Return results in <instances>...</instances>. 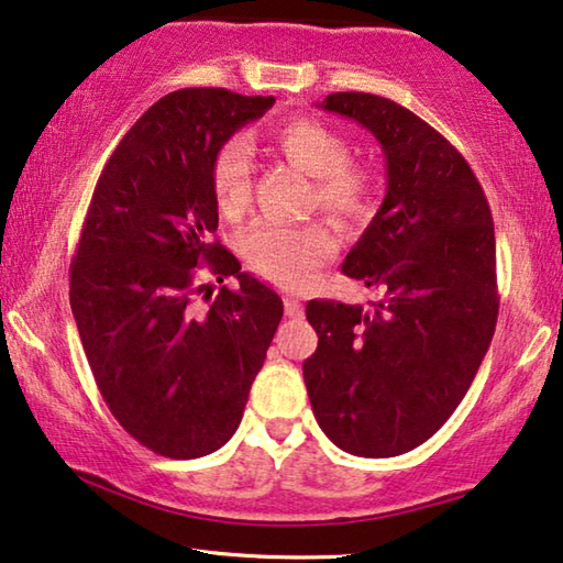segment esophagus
Masks as SVG:
<instances>
[{"label":"esophagus","instance_id":"obj_1","mask_svg":"<svg viewBox=\"0 0 563 563\" xmlns=\"http://www.w3.org/2000/svg\"><path fill=\"white\" fill-rule=\"evenodd\" d=\"M302 313V302L292 296H285V316L298 318Z\"/></svg>","mask_w":563,"mask_h":563}]
</instances>
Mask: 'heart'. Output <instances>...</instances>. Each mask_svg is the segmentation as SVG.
<instances>
[{
	"instance_id": "1",
	"label": "heart",
	"mask_w": 563,
	"mask_h": 563,
	"mask_svg": "<svg viewBox=\"0 0 563 563\" xmlns=\"http://www.w3.org/2000/svg\"><path fill=\"white\" fill-rule=\"evenodd\" d=\"M271 145L292 167L313 177V202L338 225L361 230L376 218V169L351 159V142L313 118H290L271 132ZM212 198L228 220H240L253 200V157L240 137L222 142L210 165ZM338 240L325 222L257 220L240 240L250 271L280 288H302L335 255Z\"/></svg>"
}]
</instances>
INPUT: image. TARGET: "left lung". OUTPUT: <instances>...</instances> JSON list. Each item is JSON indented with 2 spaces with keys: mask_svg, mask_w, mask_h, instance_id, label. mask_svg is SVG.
<instances>
[{
  "mask_svg": "<svg viewBox=\"0 0 563 563\" xmlns=\"http://www.w3.org/2000/svg\"><path fill=\"white\" fill-rule=\"evenodd\" d=\"M320 107L373 132L388 190L343 261L347 278L380 300L371 310L310 300L318 347L302 378L338 449L390 459L449 421L488 351L498 318L494 220L474 169L418 114L368 92H333Z\"/></svg>",
  "mask_w": 563,
  "mask_h": 563,
  "instance_id": "obj_1",
  "label": "left lung"
}]
</instances>
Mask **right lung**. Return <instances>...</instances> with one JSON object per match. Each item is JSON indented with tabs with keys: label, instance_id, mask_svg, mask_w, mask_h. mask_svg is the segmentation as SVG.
<instances>
[{
	"label": "right lung",
	"instance_id": "add662e5",
	"mask_svg": "<svg viewBox=\"0 0 563 563\" xmlns=\"http://www.w3.org/2000/svg\"><path fill=\"white\" fill-rule=\"evenodd\" d=\"M275 97L177 89L107 159L69 265V302L107 408L145 449L200 459L238 431L283 300L212 240L218 147ZM205 274H233L213 299ZM213 299L200 309L197 298Z\"/></svg>",
	"mask_w": 563,
	"mask_h": 563
}]
</instances>
